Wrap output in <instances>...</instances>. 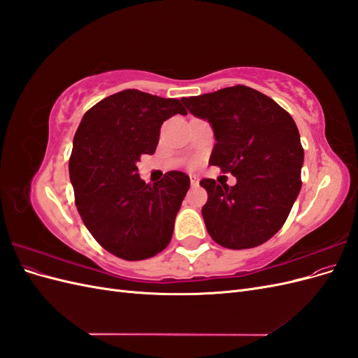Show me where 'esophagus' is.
<instances>
[{
    "instance_id": "34e87169",
    "label": "esophagus",
    "mask_w": 358,
    "mask_h": 358,
    "mask_svg": "<svg viewBox=\"0 0 358 358\" xmlns=\"http://www.w3.org/2000/svg\"><path fill=\"white\" fill-rule=\"evenodd\" d=\"M189 180H191V185H192V187H197V185H199V176L189 175Z\"/></svg>"
}]
</instances>
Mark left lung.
<instances>
[{"instance_id":"1","label":"left lung","mask_w":358,"mask_h":358,"mask_svg":"<svg viewBox=\"0 0 358 358\" xmlns=\"http://www.w3.org/2000/svg\"><path fill=\"white\" fill-rule=\"evenodd\" d=\"M187 110L212 125L209 159L236 176L234 187L201 179V213L212 239L229 249L255 248L287 221L300 188L303 148L294 119L270 96L237 85L182 99Z\"/></svg>"}]
</instances>
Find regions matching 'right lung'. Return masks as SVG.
<instances>
[{
	"label": "right lung",
	"mask_w": 358,
	"mask_h": 358,
	"mask_svg": "<svg viewBox=\"0 0 358 358\" xmlns=\"http://www.w3.org/2000/svg\"><path fill=\"white\" fill-rule=\"evenodd\" d=\"M187 115L179 100L125 90L96 103L82 117L69 162L76 208L106 251L138 262L157 255L171 239L189 178L169 171L158 183L140 179V155H152L159 128Z\"/></svg>",
	"instance_id": "1"
}]
</instances>
